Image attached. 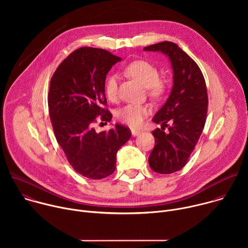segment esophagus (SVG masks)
Wrapping results in <instances>:
<instances>
[{
    "label": "esophagus",
    "instance_id": "esophagus-1",
    "mask_svg": "<svg viewBox=\"0 0 248 248\" xmlns=\"http://www.w3.org/2000/svg\"><path fill=\"white\" fill-rule=\"evenodd\" d=\"M140 133H141V131H139V130L131 129V134H132V136H138Z\"/></svg>",
    "mask_w": 248,
    "mask_h": 248
}]
</instances>
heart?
I'll return each mask as SVG.
<instances>
[{"label":"heart","mask_w":248,"mask_h":248,"mask_svg":"<svg viewBox=\"0 0 248 248\" xmlns=\"http://www.w3.org/2000/svg\"><path fill=\"white\" fill-rule=\"evenodd\" d=\"M125 73L142 84L148 90V95L154 100H160L167 89V84L159 78V69L153 63L139 60L130 62L125 67ZM105 93L109 100H116L118 96V77L112 75L105 81ZM150 109L146 105L128 104L118 112V119L129 125L130 127H138L143 124L145 117L149 114Z\"/></svg>","instance_id":"b5f03b06"}]
</instances>
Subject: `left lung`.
I'll list each match as a JSON object with an SVG mask.
<instances>
[{
  "mask_svg": "<svg viewBox=\"0 0 248 248\" xmlns=\"http://www.w3.org/2000/svg\"><path fill=\"white\" fill-rule=\"evenodd\" d=\"M144 51L167 55L173 72L170 94L153 118L162 127L152 131L155 146L148 159L154 171L168 174L186 165L198 142L207 117V88L197 63L176 44L164 41L144 47Z\"/></svg>",
  "mask_w": 248,
  "mask_h": 248,
  "instance_id": "1",
  "label": "left lung"
}]
</instances>
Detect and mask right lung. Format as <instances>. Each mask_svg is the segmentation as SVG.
Returning a JSON list of instances; mask_svg holds the SVG:
<instances>
[{"label":"right lung","mask_w":248,"mask_h":248,"mask_svg":"<svg viewBox=\"0 0 248 248\" xmlns=\"http://www.w3.org/2000/svg\"><path fill=\"white\" fill-rule=\"evenodd\" d=\"M121 60L103 49L82 47L60 63L50 82L48 107L56 139L68 163L91 180L115 171L118 150L131 136L130 129L119 124L108 132L97 133L93 127L98 117L106 123L112 120L104 86L106 76Z\"/></svg>","instance_id":"add662e5"}]
</instances>
